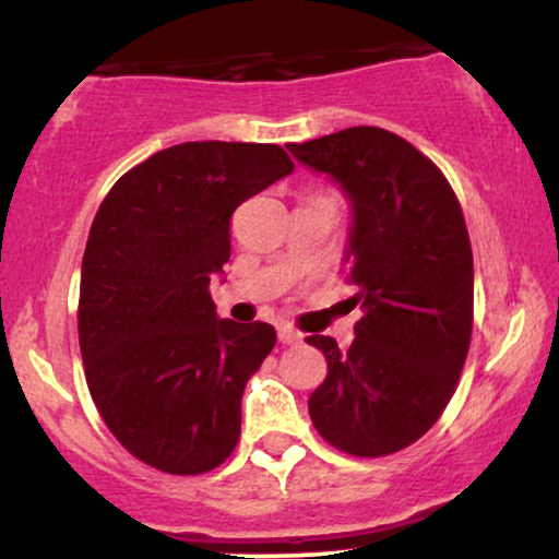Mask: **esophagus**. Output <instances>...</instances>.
Instances as JSON below:
<instances>
[{"label":"esophagus","instance_id":"obj_1","mask_svg":"<svg viewBox=\"0 0 559 559\" xmlns=\"http://www.w3.org/2000/svg\"><path fill=\"white\" fill-rule=\"evenodd\" d=\"M301 332L296 330V328H292V324H281L278 328V341L284 343V345H292V343H299L301 341Z\"/></svg>","mask_w":559,"mask_h":559}]
</instances>
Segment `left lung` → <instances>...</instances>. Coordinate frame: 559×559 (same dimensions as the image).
<instances>
[{"label":"left lung","instance_id":"obj_1","mask_svg":"<svg viewBox=\"0 0 559 559\" xmlns=\"http://www.w3.org/2000/svg\"><path fill=\"white\" fill-rule=\"evenodd\" d=\"M288 150L350 195L345 281L364 309L348 350L328 335L307 337L328 361L309 418L345 454H394L436 426L467 361L475 265L462 206L426 154L377 126Z\"/></svg>","mask_w":559,"mask_h":559}]
</instances>
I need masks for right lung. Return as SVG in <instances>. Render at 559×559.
<instances>
[{
    "instance_id": "add662e5",
    "label": "right lung",
    "mask_w": 559,
    "mask_h": 559,
    "mask_svg": "<svg viewBox=\"0 0 559 559\" xmlns=\"http://www.w3.org/2000/svg\"><path fill=\"white\" fill-rule=\"evenodd\" d=\"M292 169L278 144L188 141L131 167L97 209L76 309L84 379L110 433L154 469L203 475L237 447L275 330L218 320L209 286L235 209Z\"/></svg>"
}]
</instances>
